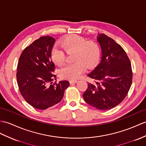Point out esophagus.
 Here are the masks:
<instances>
[{
    "instance_id": "34e87169",
    "label": "esophagus",
    "mask_w": 146,
    "mask_h": 146,
    "mask_svg": "<svg viewBox=\"0 0 146 146\" xmlns=\"http://www.w3.org/2000/svg\"><path fill=\"white\" fill-rule=\"evenodd\" d=\"M70 84H76L77 82V80H70Z\"/></svg>"
}]
</instances>
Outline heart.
Returning <instances> with one entry per match:
<instances>
[{
	"label": "heart",
	"instance_id": "b5f03b06",
	"mask_svg": "<svg viewBox=\"0 0 146 146\" xmlns=\"http://www.w3.org/2000/svg\"><path fill=\"white\" fill-rule=\"evenodd\" d=\"M60 45L67 53L74 52L72 60L75 62L64 66L60 70V76L63 79H77L84 72L86 67L91 68L95 66L100 58V47L97 42L87 41L79 35H69L64 39ZM51 58L57 65H62L66 60L64 51L54 47L51 52Z\"/></svg>",
	"mask_w": 146,
	"mask_h": 146
}]
</instances>
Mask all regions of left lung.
<instances>
[{
    "label": "left lung",
    "instance_id": "1",
    "mask_svg": "<svg viewBox=\"0 0 146 146\" xmlns=\"http://www.w3.org/2000/svg\"><path fill=\"white\" fill-rule=\"evenodd\" d=\"M97 41L102 48V59L87 75L94 82H88L83 97L93 107L108 110L126 97L132 84L133 72L126 52L114 40L102 33L97 36Z\"/></svg>",
    "mask_w": 146,
    "mask_h": 146
}]
</instances>
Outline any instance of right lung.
<instances>
[{
	"mask_svg": "<svg viewBox=\"0 0 146 146\" xmlns=\"http://www.w3.org/2000/svg\"><path fill=\"white\" fill-rule=\"evenodd\" d=\"M54 42L51 36L40 37L24 49L18 63L17 80L20 94L28 104L39 110L61 102L70 85L67 80L52 84L56 77L51 58Z\"/></svg>",
	"mask_w": 146,
	"mask_h": 146,
	"instance_id": "1",
	"label": "right lung"
}]
</instances>
